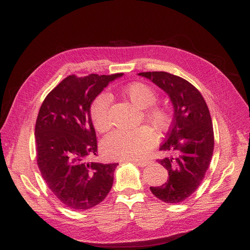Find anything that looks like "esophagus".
<instances>
[{
	"label": "esophagus",
	"instance_id": "esophagus-1",
	"mask_svg": "<svg viewBox=\"0 0 250 250\" xmlns=\"http://www.w3.org/2000/svg\"><path fill=\"white\" fill-rule=\"evenodd\" d=\"M132 162L135 165L141 166V167H145V166H147L148 164H150V161H147V160H134V161H132Z\"/></svg>",
	"mask_w": 250,
	"mask_h": 250
}]
</instances>
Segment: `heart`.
<instances>
[{"label":"heart","instance_id":"1","mask_svg":"<svg viewBox=\"0 0 250 250\" xmlns=\"http://www.w3.org/2000/svg\"><path fill=\"white\" fill-rule=\"evenodd\" d=\"M125 96L139 108H146V119L155 129L164 130L169 125L170 115L164 107L151 106L156 102L158 95L149 85L135 82L124 89ZM111 96L102 92L94 100L90 107V116L95 129L104 132L109 126V106ZM155 136L147 126L135 130H115L103 138L101 150L103 154L112 160H134L146 154L153 147Z\"/></svg>","mask_w":250,"mask_h":250}]
</instances>
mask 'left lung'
<instances>
[{
	"label": "left lung",
	"instance_id": "obj_1",
	"mask_svg": "<svg viewBox=\"0 0 250 250\" xmlns=\"http://www.w3.org/2000/svg\"><path fill=\"white\" fill-rule=\"evenodd\" d=\"M169 97L173 118L160 150L172 155L158 160L168 171L167 182L150 190L166 204H179L198 188L210 166L214 133L210 112L199 90L187 80L164 71L141 72Z\"/></svg>",
	"mask_w": 250,
	"mask_h": 250
}]
</instances>
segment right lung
I'll use <instances>...</instances> for the list:
<instances>
[{
    "mask_svg": "<svg viewBox=\"0 0 250 250\" xmlns=\"http://www.w3.org/2000/svg\"><path fill=\"white\" fill-rule=\"evenodd\" d=\"M124 73L69 75L50 91L35 125L37 164L56 198L73 210H87L107 196L118 164L88 162L98 146L90 106Z\"/></svg>",
    "mask_w": 250,
    "mask_h": 250,
    "instance_id": "add662e5",
    "label": "right lung"
}]
</instances>
